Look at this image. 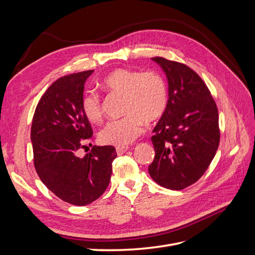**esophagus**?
Masks as SVG:
<instances>
[{
	"label": "esophagus",
	"mask_w": 255,
	"mask_h": 255,
	"mask_svg": "<svg viewBox=\"0 0 255 255\" xmlns=\"http://www.w3.org/2000/svg\"><path fill=\"white\" fill-rule=\"evenodd\" d=\"M128 150V146H117V148H116V152H117L118 155H122V154H125Z\"/></svg>",
	"instance_id": "1"
}]
</instances>
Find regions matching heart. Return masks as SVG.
Wrapping results in <instances>:
<instances>
[{
    "label": "heart",
    "mask_w": 255,
    "mask_h": 255,
    "mask_svg": "<svg viewBox=\"0 0 255 255\" xmlns=\"http://www.w3.org/2000/svg\"><path fill=\"white\" fill-rule=\"evenodd\" d=\"M101 86L110 94L125 97L123 113L127 115L107 122L100 130L99 138L105 144L126 146L140 135L144 122L157 120L166 110L167 85L156 72L116 69L105 76ZM82 109L88 121L97 123L102 119L101 98L96 92L84 96Z\"/></svg>",
    "instance_id": "obj_1"
}]
</instances>
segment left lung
<instances>
[{
    "label": "left lung",
    "instance_id": "obj_1",
    "mask_svg": "<svg viewBox=\"0 0 255 255\" xmlns=\"http://www.w3.org/2000/svg\"><path fill=\"white\" fill-rule=\"evenodd\" d=\"M168 82V102L153 129L154 182L172 190L188 187L203 175L217 152V106L201 78L186 65L153 57Z\"/></svg>",
    "mask_w": 255,
    "mask_h": 255
}]
</instances>
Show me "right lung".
Here are the masks:
<instances>
[{"instance_id": "1", "label": "right lung", "mask_w": 255, "mask_h": 255, "mask_svg": "<svg viewBox=\"0 0 255 255\" xmlns=\"http://www.w3.org/2000/svg\"><path fill=\"white\" fill-rule=\"evenodd\" d=\"M92 72L69 74L54 82L38 103L30 128L34 165L41 182L63 201L79 206L103 195L117 157L113 145H94L79 156V149L92 137L82 109L84 85Z\"/></svg>"}]
</instances>
